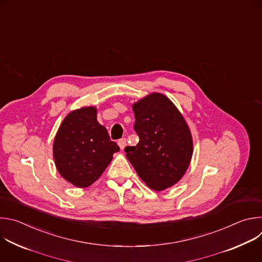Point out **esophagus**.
<instances>
[{
    "label": "esophagus",
    "mask_w": 262,
    "mask_h": 262,
    "mask_svg": "<svg viewBox=\"0 0 262 262\" xmlns=\"http://www.w3.org/2000/svg\"><path fill=\"white\" fill-rule=\"evenodd\" d=\"M118 145H119V147H120L121 150H123V149H124V148H125V146H126V139H125V138L120 139V140L118 141Z\"/></svg>",
    "instance_id": "obj_1"
}]
</instances>
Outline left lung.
<instances>
[{"label":"left lung","mask_w":262,"mask_h":262,"mask_svg":"<svg viewBox=\"0 0 262 262\" xmlns=\"http://www.w3.org/2000/svg\"><path fill=\"white\" fill-rule=\"evenodd\" d=\"M136 146H126L127 160L140 178L155 191L175 184L188 169L193 155L191 132L174 103L152 93L134 103Z\"/></svg>","instance_id":"1"}]
</instances>
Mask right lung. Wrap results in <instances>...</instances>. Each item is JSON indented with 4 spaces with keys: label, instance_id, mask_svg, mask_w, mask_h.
Here are the masks:
<instances>
[{
    "label": "right lung",
    "instance_id": "add662e5",
    "mask_svg": "<svg viewBox=\"0 0 262 262\" xmlns=\"http://www.w3.org/2000/svg\"><path fill=\"white\" fill-rule=\"evenodd\" d=\"M54 159L63 178L79 188L97 180L119 146L111 141L106 128L96 119L94 106L69 113L54 141Z\"/></svg>",
    "mask_w": 262,
    "mask_h": 262
}]
</instances>
